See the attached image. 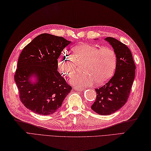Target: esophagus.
<instances>
[{"label": "esophagus", "mask_w": 151, "mask_h": 151, "mask_svg": "<svg viewBox=\"0 0 151 151\" xmlns=\"http://www.w3.org/2000/svg\"><path fill=\"white\" fill-rule=\"evenodd\" d=\"M74 89H75L76 91H82V90H84V88H76V87H74Z\"/></svg>", "instance_id": "esophagus-1"}]
</instances>
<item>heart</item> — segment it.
Listing matches in <instances>:
<instances>
[{"label":"heart","instance_id":"1","mask_svg":"<svg viewBox=\"0 0 151 151\" xmlns=\"http://www.w3.org/2000/svg\"><path fill=\"white\" fill-rule=\"evenodd\" d=\"M73 56L63 52L58 59V66L64 76L70 77L78 68V63H84V73L72 76L70 83L78 88L107 82L114 75L117 65V55L110 47L100 48L95 45L83 43L73 49Z\"/></svg>","mask_w":151,"mask_h":151}]
</instances>
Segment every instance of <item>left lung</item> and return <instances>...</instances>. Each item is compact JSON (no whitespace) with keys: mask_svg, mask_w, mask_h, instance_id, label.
Instances as JSON below:
<instances>
[{"mask_svg":"<svg viewBox=\"0 0 151 151\" xmlns=\"http://www.w3.org/2000/svg\"><path fill=\"white\" fill-rule=\"evenodd\" d=\"M104 40L116 53L117 65L113 77L103 86L95 89L97 97L91 108L102 115L113 114L126 103L135 77L136 69L132 53L126 45L111 37Z\"/></svg>","mask_w":151,"mask_h":151,"instance_id":"left-lung-1","label":"left lung"}]
</instances>
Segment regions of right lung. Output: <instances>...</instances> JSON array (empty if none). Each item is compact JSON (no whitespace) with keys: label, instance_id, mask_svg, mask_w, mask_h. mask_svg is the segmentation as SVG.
<instances>
[{"label":"right lung","instance_id":"right-lung-1","mask_svg":"<svg viewBox=\"0 0 151 151\" xmlns=\"http://www.w3.org/2000/svg\"><path fill=\"white\" fill-rule=\"evenodd\" d=\"M70 43L62 37L41 34L22 49L15 81L22 103L34 113H55L71 91V86L57 70L58 58ZM32 76L36 83L31 81Z\"/></svg>","mask_w":151,"mask_h":151}]
</instances>
